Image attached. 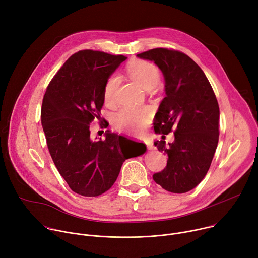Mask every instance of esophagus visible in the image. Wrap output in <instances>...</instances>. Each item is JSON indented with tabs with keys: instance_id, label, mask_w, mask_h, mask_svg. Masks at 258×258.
Instances as JSON below:
<instances>
[{
	"instance_id": "esophagus-1",
	"label": "esophagus",
	"mask_w": 258,
	"mask_h": 258,
	"mask_svg": "<svg viewBox=\"0 0 258 258\" xmlns=\"http://www.w3.org/2000/svg\"><path fill=\"white\" fill-rule=\"evenodd\" d=\"M144 143L147 145V147H148V149H149V150H153V149H154V146H153V144H152L150 141H148V140H144Z\"/></svg>"
}]
</instances>
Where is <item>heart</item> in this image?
Instances as JSON below:
<instances>
[{
	"label": "heart",
	"mask_w": 258,
	"mask_h": 258,
	"mask_svg": "<svg viewBox=\"0 0 258 258\" xmlns=\"http://www.w3.org/2000/svg\"><path fill=\"white\" fill-rule=\"evenodd\" d=\"M130 77L145 90L153 89L160 82L159 69L152 63L145 60H135L127 65ZM119 79L116 75L109 77L104 87V101L112 105L115 101L116 89ZM151 117L148 108L123 107L113 115V125L118 131L140 133Z\"/></svg>",
	"instance_id": "heart-1"
}]
</instances>
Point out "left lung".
Masks as SVG:
<instances>
[{
    "label": "left lung",
    "instance_id": "obj_1",
    "mask_svg": "<svg viewBox=\"0 0 258 258\" xmlns=\"http://www.w3.org/2000/svg\"><path fill=\"white\" fill-rule=\"evenodd\" d=\"M153 61L162 71L165 98L154 117V131L162 134L154 145L167 155L166 167L153 174L164 190L181 194L194 189L206 175L218 143L219 107L203 70L188 55L156 48L137 55ZM175 128V141L164 135Z\"/></svg>",
    "mask_w": 258,
    "mask_h": 258
}]
</instances>
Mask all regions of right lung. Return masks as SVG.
Returning <instances> with one entry per match:
<instances>
[{"label": "right lung", "instance_id": "obj_1", "mask_svg": "<svg viewBox=\"0 0 258 258\" xmlns=\"http://www.w3.org/2000/svg\"><path fill=\"white\" fill-rule=\"evenodd\" d=\"M125 59L93 50L73 54L43 99L41 119L49 152L69 188L82 196L96 197L108 191L125 159L146 152L143 144L142 152L131 155L120 145L121 136L109 131L104 141L91 139L90 123L102 120L106 81Z\"/></svg>", "mask_w": 258, "mask_h": 258}]
</instances>
